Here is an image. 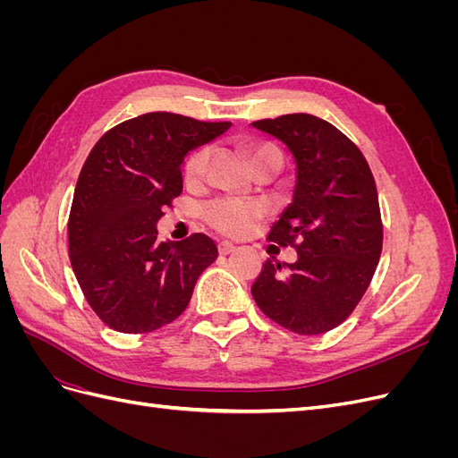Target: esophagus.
Returning <instances> with one entry per match:
<instances>
[{"instance_id": "esophagus-1", "label": "esophagus", "mask_w": 458, "mask_h": 458, "mask_svg": "<svg viewBox=\"0 0 458 458\" xmlns=\"http://www.w3.org/2000/svg\"><path fill=\"white\" fill-rule=\"evenodd\" d=\"M234 246L233 242H229V241H221L219 244H217V250H219V254H224V256H227V254H231L233 250H234Z\"/></svg>"}]
</instances>
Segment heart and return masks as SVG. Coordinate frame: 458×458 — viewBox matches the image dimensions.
<instances>
[{"label": "heart", "instance_id": "b5f03b06", "mask_svg": "<svg viewBox=\"0 0 458 458\" xmlns=\"http://www.w3.org/2000/svg\"><path fill=\"white\" fill-rule=\"evenodd\" d=\"M261 157H276L281 160V152L271 145H259L252 150V162ZM212 158V147L202 145L191 152L183 165V177L189 187H200L208 174V164ZM266 214V208L256 200L225 197L208 202L202 210L206 224L227 237H244Z\"/></svg>", "mask_w": 458, "mask_h": 458}]
</instances>
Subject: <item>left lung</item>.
Instances as JSON below:
<instances>
[{
  "mask_svg": "<svg viewBox=\"0 0 458 458\" xmlns=\"http://www.w3.org/2000/svg\"><path fill=\"white\" fill-rule=\"evenodd\" d=\"M252 126L283 141L294 157V197L267 239L298 252L294 263H263L252 296L281 327L323 335L350 317L377 271V183L363 152L327 120L300 113Z\"/></svg>",
  "mask_w": 458,
  "mask_h": 458,
  "instance_id": "left-lung-1",
  "label": "left lung"
}]
</instances>
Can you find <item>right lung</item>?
Returning a JSON list of instances; mask_svg holds the SVG:
<instances>
[{
    "mask_svg": "<svg viewBox=\"0 0 458 458\" xmlns=\"http://www.w3.org/2000/svg\"><path fill=\"white\" fill-rule=\"evenodd\" d=\"M231 122L148 113L118 123L91 148L68 217V256L101 321L126 335L168 325L189 306L217 246L202 233L158 242V219L182 195L189 150Z\"/></svg>",
    "mask_w": 458,
    "mask_h": 458,
    "instance_id": "add662e5",
    "label": "right lung"
}]
</instances>
